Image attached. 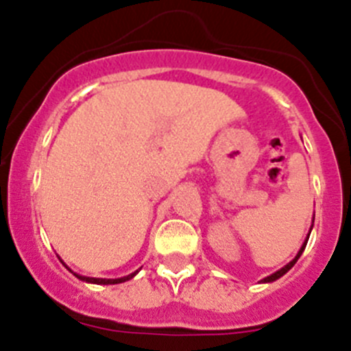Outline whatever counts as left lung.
Listing matches in <instances>:
<instances>
[{"label": "left lung", "mask_w": 351, "mask_h": 351, "mask_svg": "<svg viewBox=\"0 0 351 351\" xmlns=\"http://www.w3.org/2000/svg\"><path fill=\"white\" fill-rule=\"evenodd\" d=\"M311 230H312V228H311ZM307 240H308V237H307ZM307 240H305V241H304V245H302V248H300V250H298L297 257H295V258H293V261H291V262H288L287 266H285V267H281V269H280V271H276V273H274V274H271V276L264 278V280H262V281H261V283H271V281H276V280H280V278H281V276H283V274H287V273H288V271H290V269H291V267H293V266H295V262H297V261H298V258H300L302 252H304V250H305V245H307Z\"/></svg>", "instance_id": "left-lung-1"}]
</instances>
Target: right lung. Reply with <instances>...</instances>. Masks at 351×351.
Masks as SVG:
<instances>
[{
    "label": "right lung",
    "instance_id": "right-lung-1",
    "mask_svg": "<svg viewBox=\"0 0 351 351\" xmlns=\"http://www.w3.org/2000/svg\"><path fill=\"white\" fill-rule=\"evenodd\" d=\"M64 267H66L68 271H71L70 267H68V266H64ZM71 273H73V271H71ZM137 273H138V271H135V273L128 274V276L117 278V280H104V278H87V276H80V274H77V273H73V274H75V276L78 278V280L85 281V283H96V285H118V283H125V281L132 280V278H134L135 274H137Z\"/></svg>",
    "mask_w": 351,
    "mask_h": 351
}]
</instances>
